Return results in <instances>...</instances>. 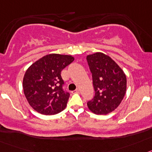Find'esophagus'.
<instances>
[{
	"instance_id": "obj_1",
	"label": "esophagus",
	"mask_w": 152,
	"mask_h": 152,
	"mask_svg": "<svg viewBox=\"0 0 152 152\" xmlns=\"http://www.w3.org/2000/svg\"><path fill=\"white\" fill-rule=\"evenodd\" d=\"M79 91H80L79 88H76V89L74 91V93H79Z\"/></svg>"
}]
</instances>
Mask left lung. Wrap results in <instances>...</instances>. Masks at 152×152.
I'll return each instance as SVG.
<instances>
[{
	"label": "left lung",
	"mask_w": 152,
	"mask_h": 152,
	"mask_svg": "<svg viewBox=\"0 0 152 152\" xmlns=\"http://www.w3.org/2000/svg\"><path fill=\"white\" fill-rule=\"evenodd\" d=\"M86 60L92 74L95 95L87 103L95 114L111 113L120 104L126 91V77L118 64L107 54L96 52Z\"/></svg>",
	"instance_id": "1"
}]
</instances>
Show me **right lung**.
Here are the masks:
<instances>
[{"instance_id": "obj_1", "label": "right lung", "mask_w": 152, "mask_h": 152, "mask_svg": "<svg viewBox=\"0 0 152 152\" xmlns=\"http://www.w3.org/2000/svg\"><path fill=\"white\" fill-rule=\"evenodd\" d=\"M74 61L71 55L50 54L35 61L26 71L23 92L35 111L56 114L65 109L69 94L63 90L61 71Z\"/></svg>"}]
</instances>
